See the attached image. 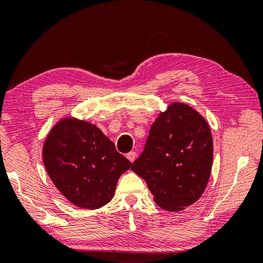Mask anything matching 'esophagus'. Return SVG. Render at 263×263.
<instances>
[{
	"mask_svg": "<svg viewBox=\"0 0 263 263\" xmlns=\"http://www.w3.org/2000/svg\"><path fill=\"white\" fill-rule=\"evenodd\" d=\"M126 158H127L128 160H130L131 162H133V161H135V160H136V158H137V153H136V152H133V151H132V152L127 153Z\"/></svg>",
	"mask_w": 263,
	"mask_h": 263,
	"instance_id": "1",
	"label": "esophagus"
}]
</instances>
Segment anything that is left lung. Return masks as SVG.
Returning <instances> with one entry per match:
<instances>
[{"label": "left lung", "instance_id": "1", "mask_svg": "<svg viewBox=\"0 0 263 263\" xmlns=\"http://www.w3.org/2000/svg\"><path fill=\"white\" fill-rule=\"evenodd\" d=\"M212 159L205 119L189 105L173 103L152 124L145 148L131 169L146 181L160 208L181 211L205 190Z\"/></svg>", "mask_w": 263, "mask_h": 263}]
</instances>
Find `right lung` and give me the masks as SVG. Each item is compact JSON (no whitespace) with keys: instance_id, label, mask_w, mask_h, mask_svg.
<instances>
[{"instance_id":"obj_1","label":"right lung","mask_w":263,"mask_h":263,"mask_svg":"<svg viewBox=\"0 0 263 263\" xmlns=\"http://www.w3.org/2000/svg\"><path fill=\"white\" fill-rule=\"evenodd\" d=\"M43 160L57 189L90 210L111 201L119 176L132 164L99 127L74 118L58 122L48 133Z\"/></svg>"}]
</instances>
